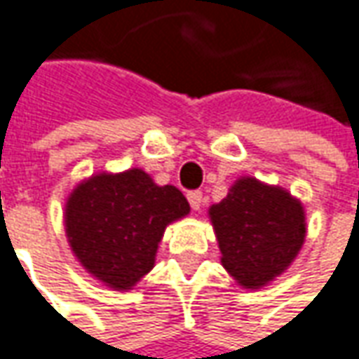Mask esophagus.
Returning <instances> with one entry per match:
<instances>
[{"label": "esophagus", "instance_id": "1", "mask_svg": "<svg viewBox=\"0 0 359 359\" xmlns=\"http://www.w3.org/2000/svg\"><path fill=\"white\" fill-rule=\"evenodd\" d=\"M189 203H191V208L194 210V212H198L201 208H203V203H204V198H203V192H198V191H192L189 192Z\"/></svg>", "mask_w": 359, "mask_h": 359}]
</instances>
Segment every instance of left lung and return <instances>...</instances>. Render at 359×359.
Masks as SVG:
<instances>
[{
	"instance_id": "1",
	"label": "left lung",
	"mask_w": 359,
	"mask_h": 359,
	"mask_svg": "<svg viewBox=\"0 0 359 359\" xmlns=\"http://www.w3.org/2000/svg\"><path fill=\"white\" fill-rule=\"evenodd\" d=\"M220 262L246 290H258L284 274L306 241L300 198L254 177L234 180L229 194L208 208Z\"/></svg>"
}]
</instances>
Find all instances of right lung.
<instances>
[{
    "mask_svg": "<svg viewBox=\"0 0 359 359\" xmlns=\"http://www.w3.org/2000/svg\"><path fill=\"white\" fill-rule=\"evenodd\" d=\"M189 212L177 187L156 184L142 168L101 170L71 191L63 224L85 272L111 290L129 292L155 268L168 224Z\"/></svg>",
    "mask_w": 359,
    "mask_h": 359,
    "instance_id": "1",
    "label": "right lung"
}]
</instances>
